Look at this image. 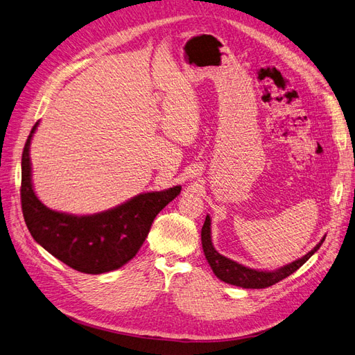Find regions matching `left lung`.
I'll list each match as a JSON object with an SVG mask.
<instances>
[{"mask_svg": "<svg viewBox=\"0 0 355 355\" xmlns=\"http://www.w3.org/2000/svg\"><path fill=\"white\" fill-rule=\"evenodd\" d=\"M322 242H324V239L312 249L311 252L302 257L300 260L293 261L291 264H286L275 272H261V270L248 269V267L239 264L233 260H230V258H225L224 255L215 251V248L212 245V239H210V218H209V215L206 216L203 228H201V245H203V252L206 255V260H207L209 266L212 267L214 273L221 281L236 285V286H242V288H267V286L275 285L279 281L285 279L286 276H290L297 269H300V267L306 261H308L315 252L318 251Z\"/></svg>", "mask_w": 355, "mask_h": 355, "instance_id": "left-lung-1", "label": "left lung"}]
</instances>
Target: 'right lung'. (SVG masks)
Wrapping results in <instances>:
<instances>
[{"label":"right lung","instance_id":"right-lung-1","mask_svg":"<svg viewBox=\"0 0 355 355\" xmlns=\"http://www.w3.org/2000/svg\"><path fill=\"white\" fill-rule=\"evenodd\" d=\"M33 127L22 152L21 203L25 224L37 243L71 269L100 275L116 270L137 254L155 216L179 196L180 187L145 193L106 212L74 216L47 209L31 184L30 143Z\"/></svg>","mask_w":355,"mask_h":355}]
</instances>
